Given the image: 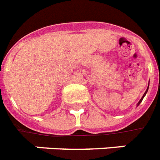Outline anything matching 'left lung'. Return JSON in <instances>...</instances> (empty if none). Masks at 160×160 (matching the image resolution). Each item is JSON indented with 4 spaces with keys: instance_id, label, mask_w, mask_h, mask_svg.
Instances as JSON below:
<instances>
[{
    "instance_id": "obj_1",
    "label": "left lung",
    "mask_w": 160,
    "mask_h": 160,
    "mask_svg": "<svg viewBox=\"0 0 160 160\" xmlns=\"http://www.w3.org/2000/svg\"><path fill=\"white\" fill-rule=\"evenodd\" d=\"M149 83H150V82H149ZM148 89H149V85H148V88H147V89H146V92H145V93H144L143 96H142V99H141V100H140V101H139V102L137 103V106H138V105H139L140 104H141V102H142V100H143V98H144V97H145V96H146V93H147V92H148Z\"/></svg>"
}]
</instances>
